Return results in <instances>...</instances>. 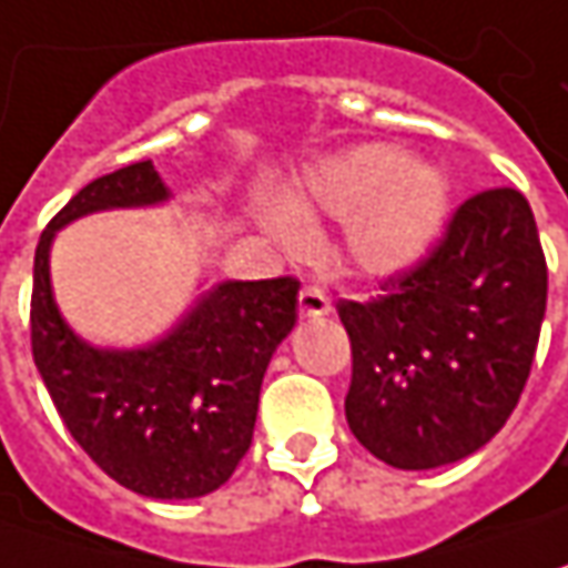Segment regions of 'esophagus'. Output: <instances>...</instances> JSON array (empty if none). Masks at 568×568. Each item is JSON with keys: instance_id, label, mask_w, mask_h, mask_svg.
<instances>
[{"instance_id": "esophagus-1", "label": "esophagus", "mask_w": 568, "mask_h": 568, "mask_svg": "<svg viewBox=\"0 0 568 568\" xmlns=\"http://www.w3.org/2000/svg\"><path fill=\"white\" fill-rule=\"evenodd\" d=\"M332 313V300L322 287H303L300 291V316L303 318H318Z\"/></svg>"}]
</instances>
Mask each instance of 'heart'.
Wrapping results in <instances>:
<instances>
[{
    "mask_svg": "<svg viewBox=\"0 0 568 568\" xmlns=\"http://www.w3.org/2000/svg\"><path fill=\"white\" fill-rule=\"evenodd\" d=\"M446 207L448 183L439 166L404 161L388 144H361L310 170L291 189L287 211H265L262 227L284 250H300L306 243L303 224L344 221V262L363 277H392L433 250Z\"/></svg>",
    "mask_w": 568,
    "mask_h": 568,
    "instance_id": "heart-1",
    "label": "heart"
}]
</instances>
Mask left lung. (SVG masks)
Returning a JSON list of instances; mask_svg holds the SVG:
<instances>
[{"mask_svg": "<svg viewBox=\"0 0 568 568\" xmlns=\"http://www.w3.org/2000/svg\"><path fill=\"white\" fill-rule=\"evenodd\" d=\"M547 310V262L518 189L468 199L414 272L341 300L351 433L379 462L429 470L487 446L521 398Z\"/></svg>", "mask_w": 568, "mask_h": 568, "instance_id": "8db88e82", "label": "left lung"}]
</instances>
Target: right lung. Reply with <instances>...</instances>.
Instances as JSON below:
<instances>
[{"mask_svg":"<svg viewBox=\"0 0 568 568\" xmlns=\"http://www.w3.org/2000/svg\"><path fill=\"white\" fill-rule=\"evenodd\" d=\"M166 199L142 161L88 183L55 214L33 252L31 347L62 424L100 470L139 496L195 499L227 484L250 448L265 369L296 325L300 281H221L164 338L94 347L59 313L55 233L84 214Z\"/></svg>","mask_w":568,"mask_h":568,"instance_id":"right-lung-1","label":"right lung"}]
</instances>
